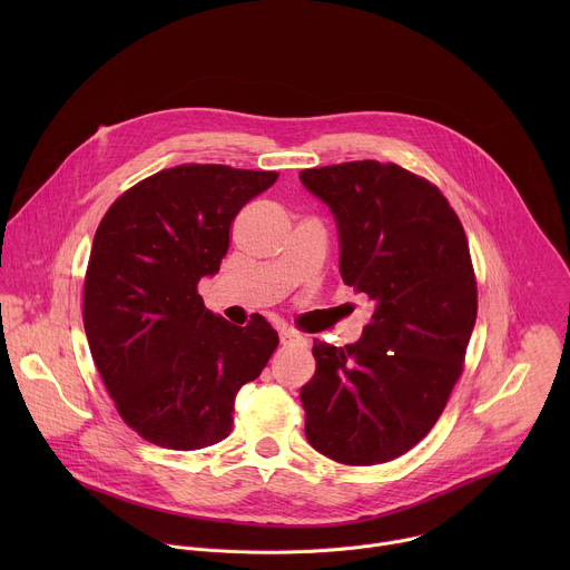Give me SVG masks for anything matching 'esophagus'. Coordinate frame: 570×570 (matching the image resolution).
Instances as JSON below:
<instances>
[{
  "mask_svg": "<svg viewBox=\"0 0 570 570\" xmlns=\"http://www.w3.org/2000/svg\"><path fill=\"white\" fill-rule=\"evenodd\" d=\"M279 341L284 347H306V338L299 336L295 330H282Z\"/></svg>",
  "mask_w": 570,
  "mask_h": 570,
  "instance_id": "34e87169",
  "label": "esophagus"
}]
</instances>
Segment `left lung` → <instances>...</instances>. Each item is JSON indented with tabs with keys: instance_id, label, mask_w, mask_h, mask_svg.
Instances as JSON below:
<instances>
[{
	"instance_id": "8db88e82",
	"label": "left lung",
	"mask_w": 570,
	"mask_h": 570,
	"mask_svg": "<svg viewBox=\"0 0 570 570\" xmlns=\"http://www.w3.org/2000/svg\"><path fill=\"white\" fill-rule=\"evenodd\" d=\"M299 180L336 216L343 282L376 302L358 343L313 341L306 440L343 464L390 462L429 435L462 376L478 313L469 240L444 194L392 161Z\"/></svg>"
}]
</instances>
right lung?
Wrapping results in <instances>:
<instances>
[{
  "instance_id": "right-lung-1",
  "label": "right lung",
  "mask_w": 570,
  "mask_h": 570,
  "mask_svg": "<svg viewBox=\"0 0 570 570\" xmlns=\"http://www.w3.org/2000/svg\"><path fill=\"white\" fill-rule=\"evenodd\" d=\"M279 174L180 165L124 191L101 218L83 324L119 417L146 442L196 451L225 440L234 399L279 345L264 315H214L198 282L220 268L229 227Z\"/></svg>"
}]
</instances>
